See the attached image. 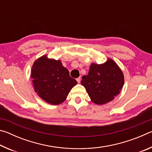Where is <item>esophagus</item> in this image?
Segmentation results:
<instances>
[{"label": "esophagus", "instance_id": "obj_1", "mask_svg": "<svg viewBox=\"0 0 152 152\" xmlns=\"http://www.w3.org/2000/svg\"><path fill=\"white\" fill-rule=\"evenodd\" d=\"M76 81L78 82V83H80V77H79V78H76Z\"/></svg>", "mask_w": 152, "mask_h": 152}]
</instances>
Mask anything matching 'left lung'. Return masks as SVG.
<instances>
[{"label": "left lung", "mask_w": 152, "mask_h": 152, "mask_svg": "<svg viewBox=\"0 0 152 152\" xmlns=\"http://www.w3.org/2000/svg\"><path fill=\"white\" fill-rule=\"evenodd\" d=\"M81 84L92 102L102 105L120 94L124 84V75L117 64L108 58L103 64L92 63L88 75L82 77Z\"/></svg>", "instance_id": "obj_1"}]
</instances>
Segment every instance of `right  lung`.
<instances>
[{"instance_id": "right-lung-1", "label": "right lung", "mask_w": 152, "mask_h": 152, "mask_svg": "<svg viewBox=\"0 0 152 152\" xmlns=\"http://www.w3.org/2000/svg\"><path fill=\"white\" fill-rule=\"evenodd\" d=\"M31 78L38 96L53 105L65 101L71 89L77 84L61 60L49 58L47 55L41 56L33 62Z\"/></svg>"}]
</instances>
